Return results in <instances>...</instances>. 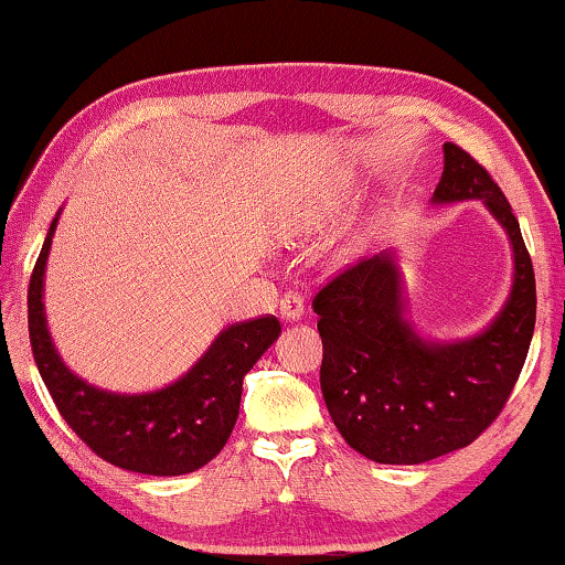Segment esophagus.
Masks as SVG:
<instances>
[{"label":"esophagus","instance_id":"obj_1","mask_svg":"<svg viewBox=\"0 0 565 565\" xmlns=\"http://www.w3.org/2000/svg\"><path fill=\"white\" fill-rule=\"evenodd\" d=\"M280 316L282 321H300V316H303V296H298V292H285L280 298Z\"/></svg>","mask_w":565,"mask_h":565}]
</instances>
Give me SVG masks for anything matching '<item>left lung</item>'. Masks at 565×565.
<instances>
[{"instance_id":"1","label":"left lung","mask_w":565,"mask_h":565,"mask_svg":"<svg viewBox=\"0 0 565 565\" xmlns=\"http://www.w3.org/2000/svg\"><path fill=\"white\" fill-rule=\"evenodd\" d=\"M443 151L431 203L481 200L512 244V290L489 327L450 342L422 337L406 319L393 249L344 269L313 298L331 419L352 450L385 466H419L473 443L504 408L535 331V273L512 205L468 151Z\"/></svg>"}]
</instances>
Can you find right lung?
Masks as SVG:
<instances>
[{
  "label": "right lung",
  "instance_id": "obj_1",
  "mask_svg": "<svg viewBox=\"0 0 565 565\" xmlns=\"http://www.w3.org/2000/svg\"><path fill=\"white\" fill-rule=\"evenodd\" d=\"M61 213V211H58ZM58 213L45 234L28 288V329L33 358L64 422L99 458L143 476H184L223 450L234 429L242 383L277 337L275 316L231 323L188 373L164 388L115 393L68 370L45 321V265Z\"/></svg>",
  "mask_w": 565,
  "mask_h": 565
}]
</instances>
